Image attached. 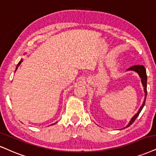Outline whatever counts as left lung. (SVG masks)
<instances>
[{
	"label": "left lung",
	"instance_id": "1",
	"mask_svg": "<svg viewBox=\"0 0 156 156\" xmlns=\"http://www.w3.org/2000/svg\"><path fill=\"white\" fill-rule=\"evenodd\" d=\"M126 71H134V72H137V74H139L140 77V79H141L142 84H143V86L144 87V93H145V99H144L143 105H142L141 107L140 108L138 112L136 113V114L134 115L133 117H132L131 121H130L129 123V124L126 126V127H124V128L129 127L130 125L133 124L134 121H135V119L137 118L138 116H139V114L140 113V112H141L142 109L143 108L144 105H145V101H146V97H147V74H146V70H145V68L144 67V66H143V65H135V66H133L130 67V68H129Z\"/></svg>",
	"mask_w": 156,
	"mask_h": 156
}]
</instances>
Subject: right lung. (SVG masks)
I'll list each match as a JSON object with an SVG mask.
<instances>
[{"label": "right lung", "instance_id": "obj_1", "mask_svg": "<svg viewBox=\"0 0 156 156\" xmlns=\"http://www.w3.org/2000/svg\"><path fill=\"white\" fill-rule=\"evenodd\" d=\"M22 59H21V61H19V63H18V64H17V66H16V70H15V72H16V69H18V67L19 66V65H20L21 64V63H22ZM51 125H53V124H51Z\"/></svg>", "mask_w": 156, "mask_h": 156}]
</instances>
